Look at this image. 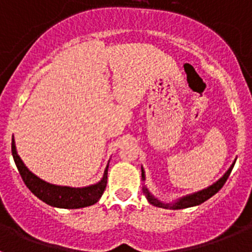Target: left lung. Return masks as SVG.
<instances>
[{
    "instance_id": "left-lung-1",
    "label": "left lung",
    "mask_w": 252,
    "mask_h": 252,
    "mask_svg": "<svg viewBox=\"0 0 252 252\" xmlns=\"http://www.w3.org/2000/svg\"><path fill=\"white\" fill-rule=\"evenodd\" d=\"M235 162H236V159H235V161L232 162V165L228 168V170L224 173L223 177L220 178V179H218L216 183H213L212 186H209L208 188H206V189H202V190H199V192L193 193V194H189V195H186V197L179 198L178 201L173 202V203H162V202H160L159 199H157V198L154 197V195L149 192V189L146 188V187H144V188H142V190H144V193H145L146 199H148V201L150 202L153 206L160 207V208L183 209V208H189V207L198 206V204L203 203V202H206L207 199H209V198L212 197V195H215L216 193H217L218 190L222 188V187H223V184L226 183L227 178L230 177L231 170H232L233 165H235ZM141 178H142V180H145V171H144V169L142 168H141Z\"/></svg>"
}]
</instances>
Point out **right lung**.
I'll use <instances>...</instances> for the list:
<instances>
[{"label": "right lung", "instance_id": "add662e5", "mask_svg": "<svg viewBox=\"0 0 252 252\" xmlns=\"http://www.w3.org/2000/svg\"><path fill=\"white\" fill-rule=\"evenodd\" d=\"M11 150H12V157L15 160L19 173L21 175L24 183L26 184L32 194L36 195L39 199L45 202L46 204L58 208H68V209H77L83 208V207L92 206L99 201V198L103 194L107 184V171H108V165L106 166L103 178L99 180L97 184L83 187V188H72V187H62L55 186V184L46 183L45 180L40 179L35 174H32L19 154L16 151V145L12 136V144H11Z\"/></svg>", "mask_w": 252, "mask_h": 252}]
</instances>
